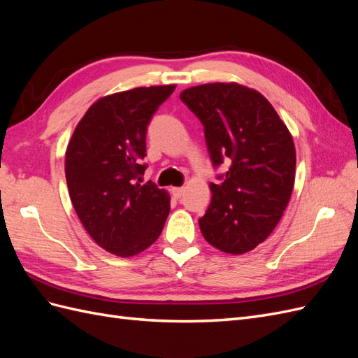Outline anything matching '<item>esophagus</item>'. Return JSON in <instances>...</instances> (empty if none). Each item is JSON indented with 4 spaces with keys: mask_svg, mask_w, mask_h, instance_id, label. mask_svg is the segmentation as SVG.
<instances>
[{
    "mask_svg": "<svg viewBox=\"0 0 358 358\" xmlns=\"http://www.w3.org/2000/svg\"><path fill=\"white\" fill-rule=\"evenodd\" d=\"M183 192H185V188L183 187H176V188H171V194L175 199H180L183 196Z\"/></svg>",
    "mask_w": 358,
    "mask_h": 358,
    "instance_id": "34e87169",
    "label": "esophagus"
}]
</instances>
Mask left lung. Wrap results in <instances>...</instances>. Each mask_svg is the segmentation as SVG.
<instances>
[{
	"mask_svg": "<svg viewBox=\"0 0 358 358\" xmlns=\"http://www.w3.org/2000/svg\"><path fill=\"white\" fill-rule=\"evenodd\" d=\"M204 127L213 167L230 162L199 220L201 234L227 254H245L275 230L291 199L296 148L273 106L239 83H206L180 92Z\"/></svg>",
	"mask_w": 358,
	"mask_h": 358,
	"instance_id": "1",
	"label": "left lung"
}]
</instances>
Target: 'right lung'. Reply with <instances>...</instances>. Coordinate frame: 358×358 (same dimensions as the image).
Wrapping results in <instances>:
<instances>
[{"label": "right lung", "mask_w": 358, "mask_h": 358, "mask_svg": "<svg viewBox=\"0 0 358 358\" xmlns=\"http://www.w3.org/2000/svg\"><path fill=\"white\" fill-rule=\"evenodd\" d=\"M175 85L116 92L96 100L66 152L73 208L94 242L117 257L152 245L170 212L167 191L142 182L148 125Z\"/></svg>", "instance_id": "add662e5"}]
</instances>
